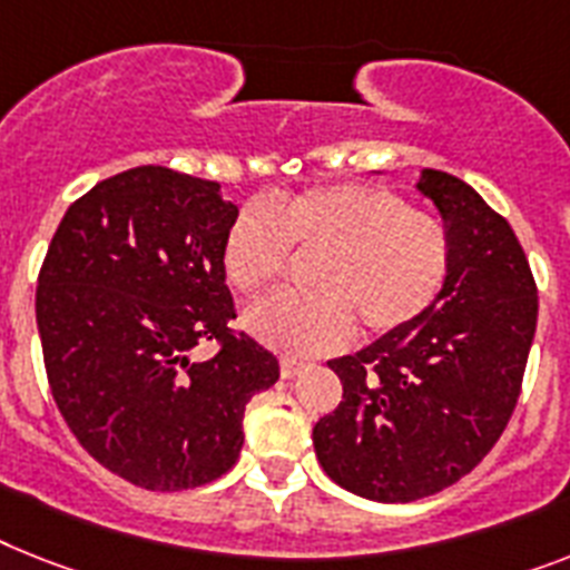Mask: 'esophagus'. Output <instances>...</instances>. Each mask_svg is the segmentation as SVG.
<instances>
[{
    "label": "esophagus",
    "instance_id": "1",
    "mask_svg": "<svg viewBox=\"0 0 570 570\" xmlns=\"http://www.w3.org/2000/svg\"><path fill=\"white\" fill-rule=\"evenodd\" d=\"M305 370H308V364H305V361L282 358V364H279V373H282V379H296V375H299V373H305Z\"/></svg>",
    "mask_w": 570,
    "mask_h": 570
}]
</instances>
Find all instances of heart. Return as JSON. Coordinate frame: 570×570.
<instances>
[{"label": "heart", "mask_w": 570, "mask_h": 570, "mask_svg": "<svg viewBox=\"0 0 570 570\" xmlns=\"http://www.w3.org/2000/svg\"><path fill=\"white\" fill-rule=\"evenodd\" d=\"M294 250L317 253L308 265L314 291H282L247 312L250 335L294 358L346 346L352 316L366 335L411 328L440 303L454 267L445 220L366 183L244 204L224 235L220 265L235 291L256 296L288 274Z\"/></svg>", "instance_id": "b5f03b06"}]
</instances>
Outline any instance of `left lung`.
<instances>
[{
    "label": "left lung",
    "instance_id": "8db88e82",
    "mask_svg": "<svg viewBox=\"0 0 570 570\" xmlns=\"http://www.w3.org/2000/svg\"><path fill=\"white\" fill-rule=\"evenodd\" d=\"M454 267L411 328L328 361L343 402L314 425L323 472L370 501L407 504L458 483L501 440L521 396L539 296L519 238L472 186L422 171Z\"/></svg>",
    "mask_w": 570,
    "mask_h": 570
}]
</instances>
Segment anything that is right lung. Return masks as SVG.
Returning <instances> with one entry per match:
<instances>
[{
  "instance_id": "obj_1",
  "label": "right lung",
  "mask_w": 570,
  "mask_h": 570,
  "mask_svg": "<svg viewBox=\"0 0 570 570\" xmlns=\"http://www.w3.org/2000/svg\"><path fill=\"white\" fill-rule=\"evenodd\" d=\"M238 206L215 180L139 166L78 197L37 276L51 399L89 458L150 492L233 469L244 411L279 379L274 352L229 328L220 247ZM204 342L216 355L197 362Z\"/></svg>"
}]
</instances>
